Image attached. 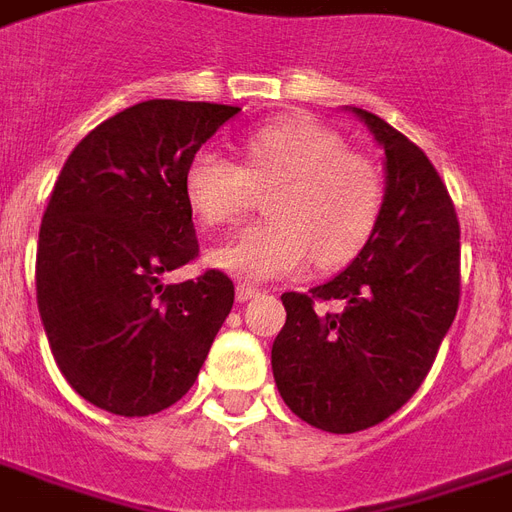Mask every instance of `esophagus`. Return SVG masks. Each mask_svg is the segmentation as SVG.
I'll use <instances>...</instances> for the list:
<instances>
[{
	"instance_id": "1",
	"label": "esophagus",
	"mask_w": 512,
	"mask_h": 512,
	"mask_svg": "<svg viewBox=\"0 0 512 512\" xmlns=\"http://www.w3.org/2000/svg\"><path fill=\"white\" fill-rule=\"evenodd\" d=\"M260 295V290L257 287H249V285H238L236 287V298L244 304V301H252V298H257Z\"/></svg>"
}]
</instances>
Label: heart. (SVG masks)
<instances>
[{
    "mask_svg": "<svg viewBox=\"0 0 512 512\" xmlns=\"http://www.w3.org/2000/svg\"><path fill=\"white\" fill-rule=\"evenodd\" d=\"M268 195V222L241 230L211 249L208 263L244 282L304 271L314 257L344 266L372 236L382 181L372 162L309 116H285L244 140V165L219 149H200L184 170V198L206 227L233 225Z\"/></svg>",
    "mask_w": 512,
    "mask_h": 512,
    "instance_id": "b5f03b06",
    "label": "heart"
}]
</instances>
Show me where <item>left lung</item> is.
<instances>
[{
  "label": "left lung",
  "instance_id": "1",
  "mask_svg": "<svg viewBox=\"0 0 512 512\" xmlns=\"http://www.w3.org/2000/svg\"><path fill=\"white\" fill-rule=\"evenodd\" d=\"M385 149V195L372 236L331 282L285 293L271 347L276 388L314 429L352 434L401 410L426 380L461 295L458 219L429 157L361 108ZM336 300L339 313H314Z\"/></svg>",
  "mask_w": 512,
  "mask_h": 512
}]
</instances>
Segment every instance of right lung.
I'll return each instance as SVG.
<instances>
[{
    "label": "right lung",
    "mask_w": 512,
    "mask_h": 512,
    "mask_svg": "<svg viewBox=\"0 0 512 512\" xmlns=\"http://www.w3.org/2000/svg\"><path fill=\"white\" fill-rule=\"evenodd\" d=\"M241 108L146 100L102 121L54 184L37 241V306L73 391L113 415L168 410L233 309L222 271L162 285L198 257L184 170Z\"/></svg>",
    "instance_id": "add662e5"
}]
</instances>
